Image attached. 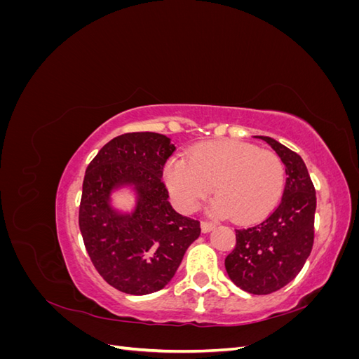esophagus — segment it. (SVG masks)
Wrapping results in <instances>:
<instances>
[{
	"mask_svg": "<svg viewBox=\"0 0 359 359\" xmlns=\"http://www.w3.org/2000/svg\"><path fill=\"white\" fill-rule=\"evenodd\" d=\"M214 227H215V224L211 223V222H202V223H201V229H202L203 233L211 232V231L214 229Z\"/></svg>",
	"mask_w": 359,
	"mask_h": 359,
	"instance_id": "34e87169",
	"label": "esophagus"
}]
</instances>
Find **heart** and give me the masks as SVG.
<instances>
[{"mask_svg": "<svg viewBox=\"0 0 359 359\" xmlns=\"http://www.w3.org/2000/svg\"><path fill=\"white\" fill-rule=\"evenodd\" d=\"M163 180L181 211L196 210L212 190V214L252 223L276 208L285 189L283 163L274 153L238 140L193 148L189 157H170Z\"/></svg>", "mask_w": 359, "mask_h": 359, "instance_id": "b5f03b06", "label": "heart"}]
</instances>
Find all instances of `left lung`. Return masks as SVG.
I'll use <instances>...</instances> for the list:
<instances>
[{
	"label": "left lung",
	"instance_id": "obj_1",
	"mask_svg": "<svg viewBox=\"0 0 359 359\" xmlns=\"http://www.w3.org/2000/svg\"><path fill=\"white\" fill-rule=\"evenodd\" d=\"M264 140L283 161L286 186L277 210L264 222L236 229V245L224 266L233 285L268 295L298 276L311 253L316 191L302 158L268 136Z\"/></svg>",
	"mask_w": 359,
	"mask_h": 359
}]
</instances>
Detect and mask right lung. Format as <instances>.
Here are the masks:
<instances>
[{
    "instance_id": "1",
    "label": "right lung",
    "mask_w": 359,
    "mask_h": 359,
    "mask_svg": "<svg viewBox=\"0 0 359 359\" xmlns=\"http://www.w3.org/2000/svg\"><path fill=\"white\" fill-rule=\"evenodd\" d=\"M175 145L165 135L126 133L107 142L86 168L79 227L91 262L112 287L148 295L175 276L187 248L201 235L198 220L172 208L161 181ZM128 188L130 212L113 205V194Z\"/></svg>"
}]
</instances>
